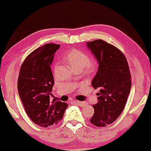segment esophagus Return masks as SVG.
Here are the masks:
<instances>
[{
  "label": "esophagus",
  "instance_id": "34e87169",
  "mask_svg": "<svg viewBox=\"0 0 151 151\" xmlns=\"http://www.w3.org/2000/svg\"><path fill=\"white\" fill-rule=\"evenodd\" d=\"M75 104H77L80 106H84L86 105V103L85 101H74Z\"/></svg>",
  "mask_w": 151,
  "mask_h": 151
}]
</instances>
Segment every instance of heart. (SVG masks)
Instances as JSON below:
<instances>
[{
	"instance_id": "obj_1",
	"label": "heart",
	"mask_w": 151,
	"mask_h": 151,
	"mask_svg": "<svg viewBox=\"0 0 151 151\" xmlns=\"http://www.w3.org/2000/svg\"><path fill=\"white\" fill-rule=\"evenodd\" d=\"M65 60L70 64L74 70H81L84 66V72L88 75L96 73L99 64L96 61H90L89 54L80 50H72L67 53Z\"/></svg>"
}]
</instances>
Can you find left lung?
<instances>
[{
	"mask_svg": "<svg viewBox=\"0 0 151 151\" xmlns=\"http://www.w3.org/2000/svg\"><path fill=\"white\" fill-rule=\"evenodd\" d=\"M97 60V73L91 81L94 89L99 88L98 103L93 105L94 114L90 122L105 127L119 118L125 108L131 87V76L125 55L109 43L96 40L86 42Z\"/></svg>",
	"mask_w": 151,
	"mask_h": 151,
	"instance_id": "left-lung-1",
	"label": "left lung"
}]
</instances>
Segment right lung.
Wrapping results in <instances>:
<instances>
[{"mask_svg": "<svg viewBox=\"0 0 151 151\" xmlns=\"http://www.w3.org/2000/svg\"><path fill=\"white\" fill-rule=\"evenodd\" d=\"M59 48L60 45L49 43L35 50L24 60L19 74L18 93L26 114L42 127L56 125L68 106L64 102L50 101L55 84L50 67Z\"/></svg>", "mask_w": 151, "mask_h": 151, "instance_id": "1", "label": "right lung"}]
</instances>
